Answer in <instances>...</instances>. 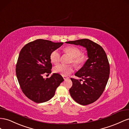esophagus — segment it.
I'll return each mask as SVG.
<instances>
[{
	"mask_svg": "<svg viewBox=\"0 0 129 129\" xmlns=\"http://www.w3.org/2000/svg\"><path fill=\"white\" fill-rule=\"evenodd\" d=\"M62 77H63V78H64V79L65 80H67V79H69L70 78L69 77H67V76H62Z\"/></svg>",
	"mask_w": 129,
	"mask_h": 129,
	"instance_id": "obj_1",
	"label": "esophagus"
}]
</instances>
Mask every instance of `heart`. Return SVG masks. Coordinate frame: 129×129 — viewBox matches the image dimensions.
<instances>
[{
    "mask_svg": "<svg viewBox=\"0 0 129 129\" xmlns=\"http://www.w3.org/2000/svg\"><path fill=\"white\" fill-rule=\"evenodd\" d=\"M64 52L68 54L72 58L70 62L75 65L77 68H80L86 63L88 59L87 55L84 53H82V50L79 47L76 46H70L64 49ZM50 60L51 62L54 64H58L60 60V54L57 50L53 51L50 54ZM54 72L59 73L62 76H67L73 72V67L72 65H65L60 64L56 65L54 68Z\"/></svg>",
    "mask_w": 129,
    "mask_h": 129,
    "instance_id": "heart-1",
    "label": "heart"
}]
</instances>
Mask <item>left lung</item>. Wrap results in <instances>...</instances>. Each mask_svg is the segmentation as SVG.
I'll list each match as a JSON object with an SVG mask.
<instances>
[{"mask_svg":"<svg viewBox=\"0 0 129 129\" xmlns=\"http://www.w3.org/2000/svg\"><path fill=\"white\" fill-rule=\"evenodd\" d=\"M67 43L85 47L89 57L86 63L75 76L84 79L71 78L72 86L69 92L71 96L78 104L86 105L96 101L103 92L110 75V65L103 47L92 40L82 39Z\"/></svg>","mask_w":129,"mask_h":129,"instance_id":"8db88e82","label":"left lung"}]
</instances>
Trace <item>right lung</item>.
<instances>
[{
  "mask_svg": "<svg viewBox=\"0 0 129 129\" xmlns=\"http://www.w3.org/2000/svg\"><path fill=\"white\" fill-rule=\"evenodd\" d=\"M62 44L37 39L26 44L19 53L16 68L18 81L24 94L37 103L49 101L63 82L58 73H53L49 78L43 77L44 73L51 72V53Z\"/></svg>",
  "mask_w": 129,
  "mask_h": 129,
  "instance_id": "right-lung-1",
  "label": "right lung"
}]
</instances>
